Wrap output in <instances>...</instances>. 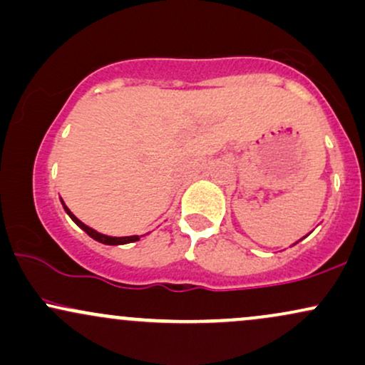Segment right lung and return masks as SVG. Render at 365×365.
Listing matches in <instances>:
<instances>
[{"label":"right lung","instance_id":"right-lung-1","mask_svg":"<svg viewBox=\"0 0 365 365\" xmlns=\"http://www.w3.org/2000/svg\"><path fill=\"white\" fill-rule=\"evenodd\" d=\"M63 207H65L66 215L72 217L75 223L81 226V228L87 233V235H89L91 238H94V240L101 242V244H106V245H123V244H130V242H137L140 237H144V235H140V237L139 235H132V237H108V235H103V233L96 232V230H92L87 225H83L81 220H77V217L72 215V211H70L68 207H66V206H63Z\"/></svg>","mask_w":365,"mask_h":365}]
</instances>
